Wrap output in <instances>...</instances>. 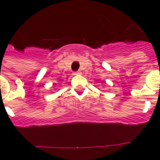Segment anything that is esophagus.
I'll list each match as a JSON object with an SVG mask.
<instances>
[{
  "instance_id": "1",
  "label": "esophagus",
  "mask_w": 160,
  "mask_h": 160,
  "mask_svg": "<svg viewBox=\"0 0 160 160\" xmlns=\"http://www.w3.org/2000/svg\"><path fill=\"white\" fill-rule=\"evenodd\" d=\"M80 74H81V72H80V71H76V72H74V74H73V75H80Z\"/></svg>"
}]
</instances>
